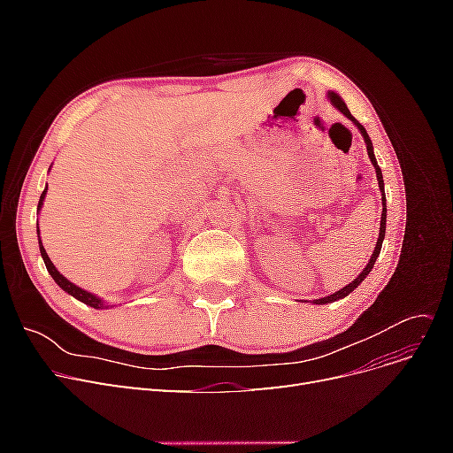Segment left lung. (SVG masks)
<instances>
[{"instance_id": "8db88e82", "label": "left lung", "mask_w": 453, "mask_h": 453, "mask_svg": "<svg viewBox=\"0 0 453 453\" xmlns=\"http://www.w3.org/2000/svg\"><path fill=\"white\" fill-rule=\"evenodd\" d=\"M328 100H331V104L338 109L340 113H344L349 120H353V125L359 128V132H361V135L365 138V143H366V150H368V158H370V162H372V166L376 168V177H378V185H380V190H381V205H383V210H381V221H380V232H378V242H376V248H374V251H372V257H370V260H368V265L365 266V270L359 273L357 278H355L349 285H346L344 289H340V291H336V293H333V295H328V296H323V298H315L313 300V304H328V303H334V300H340V298H344V296H348L353 289H357V287L361 285V281H365V278L368 276L370 272H372V268H374V263H376V258H378V255H380V251H381V242H383V238H386V217H388V208H386V195H383V177H381V170H380V166H378V162H376V157H374V147H372V142H370V138H368V134H366V130H365V127L361 125V122L355 119L351 113H349V109H348V105L344 104V100L340 98V96L336 94V92H328Z\"/></svg>"}]
</instances>
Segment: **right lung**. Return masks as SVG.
Here are the masks:
<instances>
[{"label":"right lung","mask_w":453,"mask_h":453,"mask_svg":"<svg viewBox=\"0 0 453 453\" xmlns=\"http://www.w3.org/2000/svg\"><path fill=\"white\" fill-rule=\"evenodd\" d=\"M45 195H47V188L43 190V195H41V198H39V203H37V210H41V205H43V200H45ZM37 238H39V225H37ZM39 251H41V257H43V260H45V266H47V270H49V273L52 276V280L57 281L62 289L67 293V295H72V296H75L77 300H81V303H85L87 306H90V308H96V310H104V308H109L104 300L100 298V296H96V295H92V293H88V291H85V289H81V287H77L75 283H72L70 280L67 278H64L62 273L57 270V266L52 265V260L49 258V255H47V251H45V248H43V243H41V238H39Z\"/></svg>","instance_id":"right-lung-1"}]
</instances>
